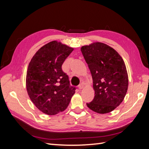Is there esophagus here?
<instances>
[{"instance_id":"esophagus-1","label":"esophagus","mask_w":149,"mask_h":149,"mask_svg":"<svg viewBox=\"0 0 149 149\" xmlns=\"http://www.w3.org/2000/svg\"><path fill=\"white\" fill-rule=\"evenodd\" d=\"M83 88H84V85H83V84H79V86H78V88H79V89H82Z\"/></svg>"}]
</instances>
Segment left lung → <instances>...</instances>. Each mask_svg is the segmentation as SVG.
Wrapping results in <instances>:
<instances>
[{
    "label": "left lung",
    "mask_w": 149,
    "mask_h": 149,
    "mask_svg": "<svg viewBox=\"0 0 149 149\" xmlns=\"http://www.w3.org/2000/svg\"><path fill=\"white\" fill-rule=\"evenodd\" d=\"M91 71L95 91L88 107L99 114L113 111L123 102L128 88V75L123 58L114 49L96 42L81 48Z\"/></svg>",
    "instance_id": "left-lung-1"
}]
</instances>
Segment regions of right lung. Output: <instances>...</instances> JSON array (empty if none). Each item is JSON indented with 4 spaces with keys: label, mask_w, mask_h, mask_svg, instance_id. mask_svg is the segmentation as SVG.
<instances>
[{
    "label": "right lung",
    "mask_w": 149,
    "mask_h": 149,
    "mask_svg": "<svg viewBox=\"0 0 149 149\" xmlns=\"http://www.w3.org/2000/svg\"><path fill=\"white\" fill-rule=\"evenodd\" d=\"M73 48L53 41L39 49L31 60L26 77V90L38 109L48 115L65 111L75 93L61 66Z\"/></svg>",
    "instance_id": "obj_1"
}]
</instances>
